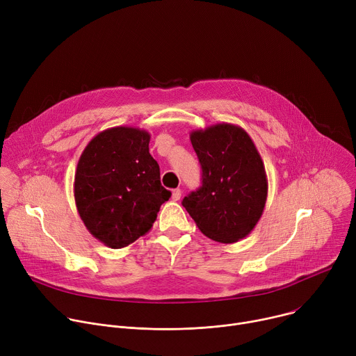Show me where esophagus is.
<instances>
[{"instance_id": "obj_1", "label": "esophagus", "mask_w": 356, "mask_h": 356, "mask_svg": "<svg viewBox=\"0 0 356 356\" xmlns=\"http://www.w3.org/2000/svg\"><path fill=\"white\" fill-rule=\"evenodd\" d=\"M180 197H181V190L180 188H175L172 191V200L177 202V200H180Z\"/></svg>"}]
</instances>
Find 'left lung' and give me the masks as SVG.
Masks as SVG:
<instances>
[{
	"instance_id": "obj_1",
	"label": "left lung",
	"mask_w": 356,
	"mask_h": 356,
	"mask_svg": "<svg viewBox=\"0 0 356 356\" xmlns=\"http://www.w3.org/2000/svg\"><path fill=\"white\" fill-rule=\"evenodd\" d=\"M202 165V186L181 202L209 238L232 244L261 218L268 193L263 159L243 127L217 123L190 134Z\"/></svg>"
}]
</instances>
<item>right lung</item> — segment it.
<instances>
[{"label":"right lung","instance_id":"right-lung-1","mask_svg":"<svg viewBox=\"0 0 356 356\" xmlns=\"http://www.w3.org/2000/svg\"><path fill=\"white\" fill-rule=\"evenodd\" d=\"M143 129L116 126L96 135L82 152L74 183L78 213L88 232L111 248L145 236L172 193L160 183Z\"/></svg>","mask_w":356,"mask_h":356}]
</instances>
